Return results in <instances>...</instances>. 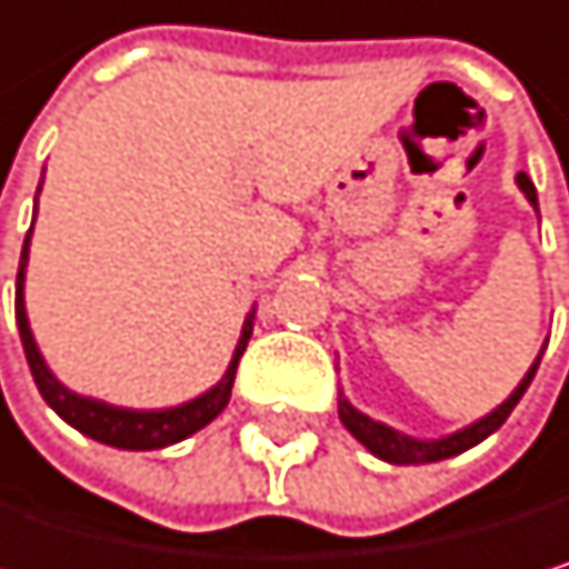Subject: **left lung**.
Listing matches in <instances>:
<instances>
[{
    "label": "left lung",
    "mask_w": 569,
    "mask_h": 569,
    "mask_svg": "<svg viewBox=\"0 0 569 569\" xmlns=\"http://www.w3.org/2000/svg\"><path fill=\"white\" fill-rule=\"evenodd\" d=\"M519 187L526 190V198H529V204L536 208V187H532V180L526 177V173H519ZM542 358V355H539ZM539 358H536V365L526 371V379L519 382V389L501 402L495 412H488L485 420H478V423H471L468 430H461V433H453V437H443V440H412V437H402V433H396V430H389V427H382V423H376V420H368L365 412H358L355 406H348V399H341V423L371 450L376 457H382V461H389V465H430V461H443V457H453V453H461V450H468V447H475V443H481L488 433H495L501 423L509 420V412L516 409V402L522 399V392L529 389V382H532V376H536V368H539Z\"/></svg>",
    "instance_id": "left-lung-1"
}]
</instances>
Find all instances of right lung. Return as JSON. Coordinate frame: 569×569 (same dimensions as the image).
Masks as SVG:
<instances>
[{"instance_id": "right-lung-1", "label": "right lung", "mask_w": 569, "mask_h": 569, "mask_svg": "<svg viewBox=\"0 0 569 569\" xmlns=\"http://www.w3.org/2000/svg\"><path fill=\"white\" fill-rule=\"evenodd\" d=\"M27 246H30V231H27ZM27 246H23V256H19V276H16V323H19V338H23V351H27V361H30V371H33V382H37L40 396L53 406L57 417H63L71 427H78L81 433H88L91 440H101L108 447L157 450V447H167V443H177V440H183L190 433H198L228 406L238 361H242L246 345L252 338V317L246 320L242 341H238V348H234V358H231V365L224 371V379L211 392H204L201 399H193V402H183V406H173V409L142 412V409H119V406H108V402H98V399H84V396H74V392L63 389L50 376V368L43 365V358L37 351V341L30 335V323H27V307H23Z\"/></svg>"}]
</instances>
